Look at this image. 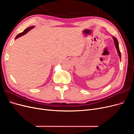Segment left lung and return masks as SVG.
Segmentation results:
<instances>
[{
    "label": "left lung",
    "instance_id": "left-lung-1",
    "mask_svg": "<svg viewBox=\"0 0 134 134\" xmlns=\"http://www.w3.org/2000/svg\"><path fill=\"white\" fill-rule=\"evenodd\" d=\"M113 40H114L115 44V46H116V49H117V52H118L119 55V56H120V58H121V52H120L119 46V42H118V41H117V40L115 37H113Z\"/></svg>",
    "mask_w": 134,
    "mask_h": 134
}]
</instances>
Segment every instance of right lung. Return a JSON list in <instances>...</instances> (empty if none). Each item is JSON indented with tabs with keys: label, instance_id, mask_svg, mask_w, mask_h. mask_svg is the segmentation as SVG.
I'll return each instance as SVG.
<instances>
[{
	"label": "right lung",
	"instance_id": "obj_1",
	"mask_svg": "<svg viewBox=\"0 0 134 134\" xmlns=\"http://www.w3.org/2000/svg\"><path fill=\"white\" fill-rule=\"evenodd\" d=\"M34 26H32V27H28V28H26V29L25 31H24L23 32H22V33H20L19 34H18L17 36H16L15 39L18 38V37H21V36L24 35L25 34H26L27 33V32H28L30 30H31V29H32V28H34Z\"/></svg>",
	"mask_w": 134,
	"mask_h": 134
}]
</instances>
